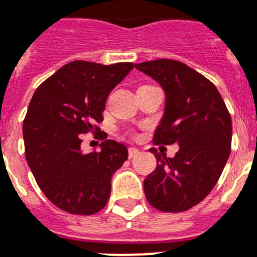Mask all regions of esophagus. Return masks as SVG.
Returning <instances> with one entry per match:
<instances>
[{"mask_svg":"<svg viewBox=\"0 0 257 257\" xmlns=\"http://www.w3.org/2000/svg\"><path fill=\"white\" fill-rule=\"evenodd\" d=\"M139 154H140V150L137 148H129L128 149L129 158H135V157H137Z\"/></svg>","mask_w":257,"mask_h":257,"instance_id":"1","label":"esophagus"}]
</instances>
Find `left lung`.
I'll use <instances>...</instances> for the list:
<instances>
[{
    "instance_id": "1",
    "label": "left lung",
    "mask_w": 257,
    "mask_h": 257,
    "mask_svg": "<svg viewBox=\"0 0 257 257\" xmlns=\"http://www.w3.org/2000/svg\"><path fill=\"white\" fill-rule=\"evenodd\" d=\"M135 66L166 94L165 113L153 142L180 148L174 158L150 149L158 165L144 180L145 196L161 212H185L218 182L231 152V117L217 87L183 62L161 59Z\"/></svg>"
}]
</instances>
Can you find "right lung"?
<instances>
[{
  "label": "right lung",
  "mask_w": 257,
  "mask_h": 257,
  "mask_svg": "<svg viewBox=\"0 0 257 257\" xmlns=\"http://www.w3.org/2000/svg\"><path fill=\"white\" fill-rule=\"evenodd\" d=\"M132 69V62H69L32 95L23 121L26 159L43 193L70 214L104 208L112 175L128 159V149L113 140L103 141L100 152L83 154L81 135L99 132L109 92Z\"/></svg>",
  "instance_id": "right-lung-1"
}]
</instances>
